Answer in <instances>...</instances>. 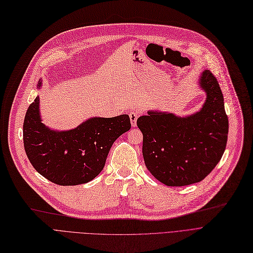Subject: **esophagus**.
Returning a JSON list of instances; mask_svg holds the SVG:
<instances>
[{"label": "esophagus", "instance_id": "obj_1", "mask_svg": "<svg viewBox=\"0 0 253 253\" xmlns=\"http://www.w3.org/2000/svg\"><path fill=\"white\" fill-rule=\"evenodd\" d=\"M129 118H130V122H131V125L134 127L136 126V121L138 118V112L137 111H131L129 114Z\"/></svg>", "mask_w": 253, "mask_h": 253}]
</instances>
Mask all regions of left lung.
Segmentation results:
<instances>
[{
    "instance_id": "8db88e82",
    "label": "left lung",
    "mask_w": 253,
    "mask_h": 253,
    "mask_svg": "<svg viewBox=\"0 0 253 253\" xmlns=\"http://www.w3.org/2000/svg\"><path fill=\"white\" fill-rule=\"evenodd\" d=\"M200 87L207 93L202 108L188 117L160 110L139 117L145 165L168 186H183L203 180L225 151L228 118L216 77L205 70Z\"/></svg>"
}]
</instances>
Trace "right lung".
<instances>
[{
  "mask_svg": "<svg viewBox=\"0 0 253 253\" xmlns=\"http://www.w3.org/2000/svg\"><path fill=\"white\" fill-rule=\"evenodd\" d=\"M42 86V81L37 87ZM131 128L128 115L90 118L78 127L55 131L42 123L40 97L28 107L23 137L34 169L59 185L86 183L97 177L116 139Z\"/></svg>",
  "mask_w": 253,
  "mask_h": 253,
  "instance_id": "right-lung-1",
  "label": "right lung"
}]
</instances>
